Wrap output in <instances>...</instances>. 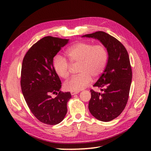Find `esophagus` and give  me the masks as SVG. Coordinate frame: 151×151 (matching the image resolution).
Here are the masks:
<instances>
[{
    "mask_svg": "<svg viewBox=\"0 0 151 151\" xmlns=\"http://www.w3.org/2000/svg\"><path fill=\"white\" fill-rule=\"evenodd\" d=\"M80 91H70V94L71 95H74L75 94H78Z\"/></svg>",
    "mask_w": 151,
    "mask_h": 151,
    "instance_id": "1",
    "label": "esophagus"
}]
</instances>
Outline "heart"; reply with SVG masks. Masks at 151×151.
<instances>
[{"label": "heart", "instance_id": "1", "mask_svg": "<svg viewBox=\"0 0 151 151\" xmlns=\"http://www.w3.org/2000/svg\"><path fill=\"white\" fill-rule=\"evenodd\" d=\"M66 54L71 63H79L78 75L72 76L64 83V88L71 91H79L90 84L92 76L97 78L103 73L108 54L102 45H94L88 42H78L69 47ZM53 67L61 78L69 75L70 63L65 58L57 55L53 60Z\"/></svg>", "mask_w": 151, "mask_h": 151}]
</instances>
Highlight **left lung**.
I'll use <instances>...</instances> for the list:
<instances>
[{
	"mask_svg": "<svg viewBox=\"0 0 151 151\" xmlns=\"http://www.w3.org/2000/svg\"><path fill=\"white\" fill-rule=\"evenodd\" d=\"M82 37L97 40L107 50L105 69L93 85L100 88L102 93L90 91L88 108L97 119L110 121L121 114L129 99L132 76L129 54L123 44L104 32H96Z\"/></svg>",
	"mask_w": 151,
	"mask_h": 151,
	"instance_id": "1",
	"label": "left lung"
}]
</instances>
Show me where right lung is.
I'll return each mask as SVG.
<instances>
[{
	"instance_id": "1",
	"label": "right lung",
	"mask_w": 151,
	"mask_h": 151,
	"mask_svg": "<svg viewBox=\"0 0 151 151\" xmlns=\"http://www.w3.org/2000/svg\"><path fill=\"white\" fill-rule=\"evenodd\" d=\"M69 40L44 37L28 50L22 60L21 86L32 113L41 123L54 125L65 118L70 92H61L62 83L53 60ZM51 94H57L52 98Z\"/></svg>"
}]
</instances>
